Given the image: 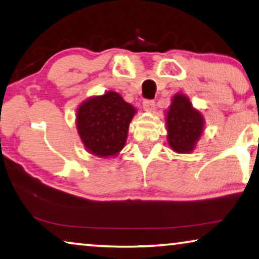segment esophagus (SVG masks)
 I'll list each match as a JSON object with an SVG mask.
<instances>
[{
	"instance_id": "obj_1",
	"label": "esophagus",
	"mask_w": 259,
	"mask_h": 259,
	"mask_svg": "<svg viewBox=\"0 0 259 259\" xmlns=\"http://www.w3.org/2000/svg\"><path fill=\"white\" fill-rule=\"evenodd\" d=\"M143 108L145 109V110H152V109L155 108V101L154 100H144Z\"/></svg>"
}]
</instances>
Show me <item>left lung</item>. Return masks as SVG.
Here are the masks:
<instances>
[{
    "label": "left lung",
    "instance_id": "left-lung-1",
    "mask_svg": "<svg viewBox=\"0 0 259 259\" xmlns=\"http://www.w3.org/2000/svg\"><path fill=\"white\" fill-rule=\"evenodd\" d=\"M203 123L201 112L191 107L190 101L183 95H176L166 114L170 147L183 154L194 150L202 135Z\"/></svg>",
    "mask_w": 259,
    "mask_h": 259
}]
</instances>
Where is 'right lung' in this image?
Segmentation results:
<instances>
[{
  "label": "right lung",
  "mask_w": 259,
  "mask_h": 259,
  "mask_svg": "<svg viewBox=\"0 0 259 259\" xmlns=\"http://www.w3.org/2000/svg\"><path fill=\"white\" fill-rule=\"evenodd\" d=\"M135 111L115 92L82 103L77 112V130L83 144L100 157L116 155L124 147Z\"/></svg>",
  "instance_id": "right-lung-1"
}]
</instances>
